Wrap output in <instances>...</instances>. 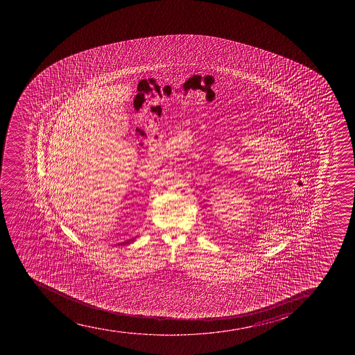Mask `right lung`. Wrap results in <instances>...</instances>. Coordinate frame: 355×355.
Wrapping results in <instances>:
<instances>
[{
  "label": "right lung",
  "instance_id": "1",
  "mask_svg": "<svg viewBox=\"0 0 355 355\" xmlns=\"http://www.w3.org/2000/svg\"><path fill=\"white\" fill-rule=\"evenodd\" d=\"M132 241H133V239H130V241H127V242L125 243H121V244H128V243L132 242Z\"/></svg>",
  "mask_w": 355,
  "mask_h": 355
}]
</instances>
